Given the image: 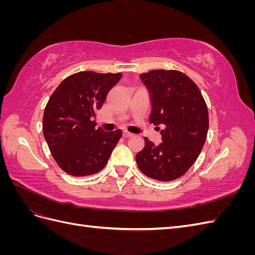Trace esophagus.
<instances>
[{"label": "esophagus", "mask_w": 255, "mask_h": 255, "mask_svg": "<svg viewBox=\"0 0 255 255\" xmlns=\"http://www.w3.org/2000/svg\"><path fill=\"white\" fill-rule=\"evenodd\" d=\"M134 134H132V133H128V132H127V130H125V132H123V137H126V138H128V137H132Z\"/></svg>", "instance_id": "34e87169"}]
</instances>
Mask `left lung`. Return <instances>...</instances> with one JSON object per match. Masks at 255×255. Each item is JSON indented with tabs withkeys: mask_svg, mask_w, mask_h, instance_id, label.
Returning <instances> with one entry per match:
<instances>
[{
	"mask_svg": "<svg viewBox=\"0 0 255 255\" xmlns=\"http://www.w3.org/2000/svg\"><path fill=\"white\" fill-rule=\"evenodd\" d=\"M140 80L150 92V123L165 128L159 144L144 137V148L136 154V163L151 179L173 181L187 172L203 148L207 106L195 82L183 72L152 70L140 74Z\"/></svg>",
	"mask_w": 255,
	"mask_h": 255,
	"instance_id": "obj_1",
	"label": "left lung"
}]
</instances>
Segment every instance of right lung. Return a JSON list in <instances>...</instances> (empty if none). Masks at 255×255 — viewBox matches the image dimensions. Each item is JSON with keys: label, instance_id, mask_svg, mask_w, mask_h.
Returning <instances> with one entry per match:
<instances>
[{"label": "right lung", "instance_id": "right-lung-1", "mask_svg": "<svg viewBox=\"0 0 255 255\" xmlns=\"http://www.w3.org/2000/svg\"><path fill=\"white\" fill-rule=\"evenodd\" d=\"M122 73L81 71L54 90L44 109L42 130L57 165L74 176L101 171L122 136L96 128V112Z\"/></svg>", "mask_w": 255, "mask_h": 255}]
</instances>
